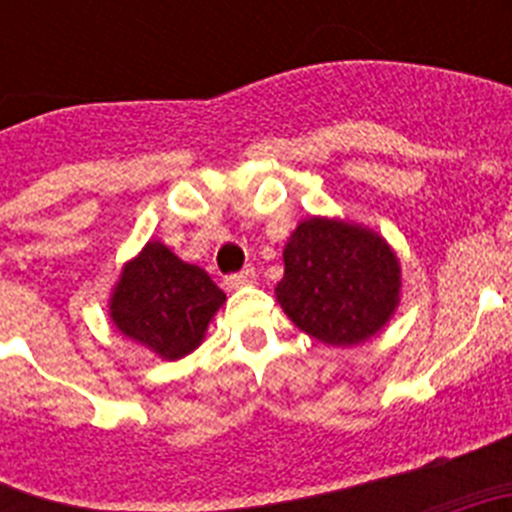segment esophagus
I'll use <instances>...</instances> for the list:
<instances>
[{
  "mask_svg": "<svg viewBox=\"0 0 512 512\" xmlns=\"http://www.w3.org/2000/svg\"><path fill=\"white\" fill-rule=\"evenodd\" d=\"M253 282H256V269H253V266H246L243 271H238V274H230V277L225 279L228 289L246 287V284H253Z\"/></svg>",
  "mask_w": 512,
  "mask_h": 512,
  "instance_id": "34e87169",
  "label": "esophagus"
}]
</instances>
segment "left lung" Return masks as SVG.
Returning <instances> with one entry per match:
<instances>
[{
    "instance_id": "1",
    "label": "left lung",
    "mask_w": 512,
    "mask_h": 512,
    "mask_svg": "<svg viewBox=\"0 0 512 512\" xmlns=\"http://www.w3.org/2000/svg\"><path fill=\"white\" fill-rule=\"evenodd\" d=\"M282 256L277 302L315 341L359 346L377 336L400 305V259L366 225L312 215L292 230Z\"/></svg>"
}]
</instances>
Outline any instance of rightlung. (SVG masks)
<instances>
[{
	"mask_svg": "<svg viewBox=\"0 0 512 512\" xmlns=\"http://www.w3.org/2000/svg\"><path fill=\"white\" fill-rule=\"evenodd\" d=\"M223 302L225 292L205 269L161 241H148L122 266L110 292V320L158 359L176 361L200 348Z\"/></svg>",
	"mask_w": 512,
	"mask_h": 512,
	"instance_id": "right-lung-1",
	"label": "right lung"
}]
</instances>
